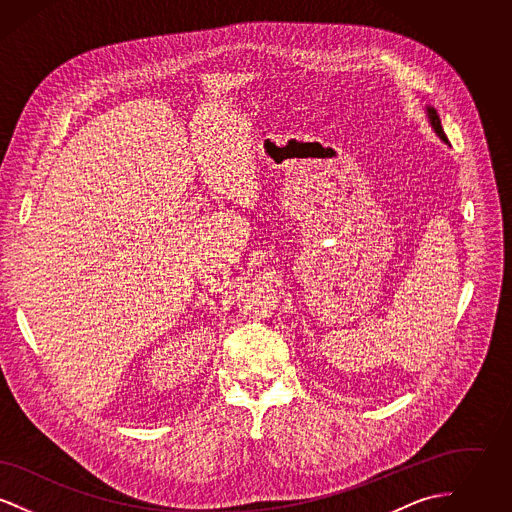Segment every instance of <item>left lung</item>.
<instances>
[{
  "label": "left lung",
  "mask_w": 512,
  "mask_h": 512,
  "mask_svg": "<svg viewBox=\"0 0 512 512\" xmlns=\"http://www.w3.org/2000/svg\"><path fill=\"white\" fill-rule=\"evenodd\" d=\"M428 115H430V121H432V126H434V130L438 132L439 138L443 140V142H447V136H445V132H443V128H441V121H439L438 111L436 109H428Z\"/></svg>",
  "instance_id": "1"
}]
</instances>
